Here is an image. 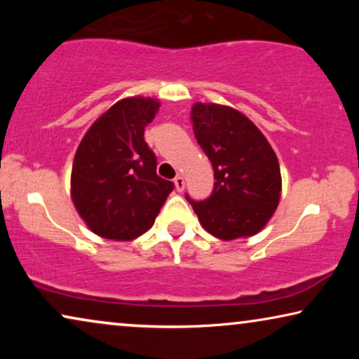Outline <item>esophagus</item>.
<instances>
[{
    "mask_svg": "<svg viewBox=\"0 0 359 359\" xmlns=\"http://www.w3.org/2000/svg\"><path fill=\"white\" fill-rule=\"evenodd\" d=\"M184 178H183V176H181V175H178V176H176V178H175V188H176V191H180V193H181V191H183L184 189Z\"/></svg>",
    "mask_w": 359,
    "mask_h": 359,
    "instance_id": "esophagus-1",
    "label": "esophagus"
}]
</instances>
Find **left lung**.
Wrapping results in <instances>:
<instances>
[{"mask_svg": "<svg viewBox=\"0 0 359 359\" xmlns=\"http://www.w3.org/2000/svg\"><path fill=\"white\" fill-rule=\"evenodd\" d=\"M191 121L215 180L208 199L186 196L201 225L220 240L258 233L281 198V170L266 137L240 111L212 102H196Z\"/></svg>", "mask_w": 359, "mask_h": 359, "instance_id": "left-lung-1", "label": "left lung"}]
</instances>
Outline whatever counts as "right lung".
I'll return each instance as SVG.
<instances>
[{
	"instance_id": "add662e5",
	"label": "right lung",
	"mask_w": 359,
	"mask_h": 359,
	"mask_svg": "<svg viewBox=\"0 0 359 359\" xmlns=\"http://www.w3.org/2000/svg\"><path fill=\"white\" fill-rule=\"evenodd\" d=\"M158 107L154 97L117 101L78 145L72 201L90 230L102 238L140 237L175 188L156 175V156L144 139Z\"/></svg>"
}]
</instances>
